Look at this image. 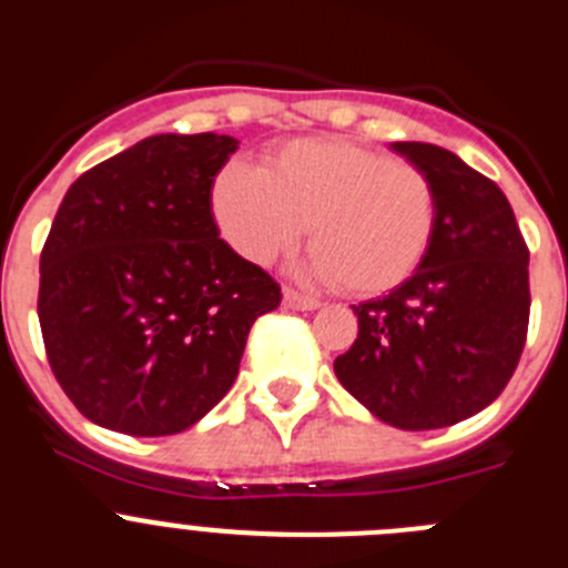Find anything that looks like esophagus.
Wrapping results in <instances>:
<instances>
[{
	"mask_svg": "<svg viewBox=\"0 0 568 568\" xmlns=\"http://www.w3.org/2000/svg\"><path fill=\"white\" fill-rule=\"evenodd\" d=\"M284 304H287L290 310H318L321 307L318 298L298 293V290H293V287L284 290Z\"/></svg>",
	"mask_w": 568,
	"mask_h": 568,
	"instance_id": "34e87169",
	"label": "esophagus"
}]
</instances>
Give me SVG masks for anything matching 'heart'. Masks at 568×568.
Wrapping results in <instances>:
<instances>
[{"label":"heart","instance_id":"b5f03b06","mask_svg":"<svg viewBox=\"0 0 568 568\" xmlns=\"http://www.w3.org/2000/svg\"><path fill=\"white\" fill-rule=\"evenodd\" d=\"M224 239L253 264L290 253L310 224L313 273L346 293L381 295L424 264L438 187L418 164L344 139H293L264 168L227 164L213 187Z\"/></svg>","mask_w":568,"mask_h":568}]
</instances>
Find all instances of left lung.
<instances>
[{"label":"left lung","instance_id":"1","mask_svg":"<svg viewBox=\"0 0 568 568\" xmlns=\"http://www.w3.org/2000/svg\"><path fill=\"white\" fill-rule=\"evenodd\" d=\"M395 150L433 175L438 230L424 264L358 304V338L335 358L349 395L398 429L453 426L504 393L529 329V247L509 199L455 153Z\"/></svg>","mask_w":568,"mask_h":568}]
</instances>
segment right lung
I'll use <instances>...</instances> for the list:
<instances>
[{"instance_id":"1","label":"right lung","mask_w":568,"mask_h":568,"mask_svg":"<svg viewBox=\"0 0 568 568\" xmlns=\"http://www.w3.org/2000/svg\"><path fill=\"white\" fill-rule=\"evenodd\" d=\"M239 142L150 135L64 193L39 255L48 364L88 420L184 433L227 395L278 281L219 239L213 182Z\"/></svg>"}]
</instances>
